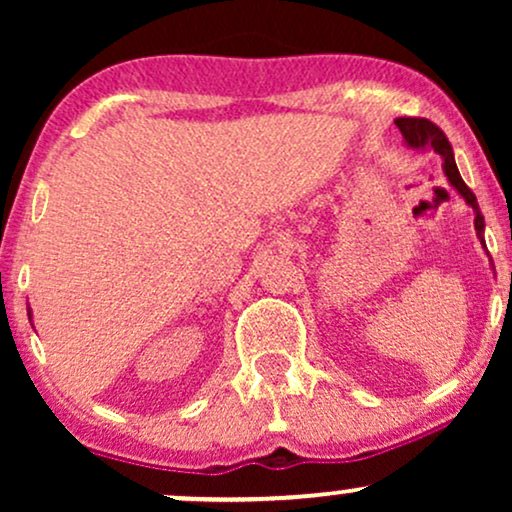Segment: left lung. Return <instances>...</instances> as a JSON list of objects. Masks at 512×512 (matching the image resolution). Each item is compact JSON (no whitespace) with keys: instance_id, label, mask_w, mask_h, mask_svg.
Instances as JSON below:
<instances>
[{"instance_id":"obj_1","label":"left lung","mask_w":512,"mask_h":512,"mask_svg":"<svg viewBox=\"0 0 512 512\" xmlns=\"http://www.w3.org/2000/svg\"><path fill=\"white\" fill-rule=\"evenodd\" d=\"M395 125L399 127V132H402L404 137V144L409 146V149H433L438 156H443V173L445 178L452 187L457 190V195H460L464 202L469 204V207L474 209V228H477V236L481 240V245L486 248L484 243V216H481L479 211V204H477V197H474V192L469 190L467 185H464L460 170H457V163H455V154H452V146L448 142V137L443 134V129L438 125H433L431 120H426V117H397ZM493 267V262H491Z\"/></svg>"}]
</instances>
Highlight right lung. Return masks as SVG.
<instances>
[{
    "label": "right lung",
    "instance_id": "1",
    "mask_svg": "<svg viewBox=\"0 0 512 512\" xmlns=\"http://www.w3.org/2000/svg\"><path fill=\"white\" fill-rule=\"evenodd\" d=\"M28 317H31V313H28Z\"/></svg>",
    "mask_w": 512,
    "mask_h": 512
}]
</instances>
